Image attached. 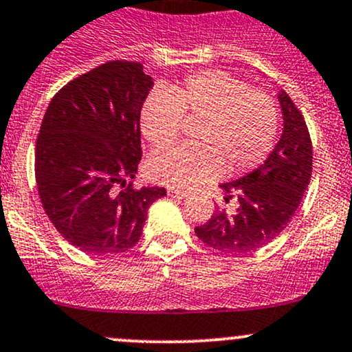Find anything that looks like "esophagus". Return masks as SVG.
<instances>
[{"label":"esophagus","mask_w":352,"mask_h":352,"mask_svg":"<svg viewBox=\"0 0 352 352\" xmlns=\"http://www.w3.org/2000/svg\"><path fill=\"white\" fill-rule=\"evenodd\" d=\"M168 195L172 199H186L187 197V192L186 190H179V188H168Z\"/></svg>","instance_id":"34e87169"}]
</instances>
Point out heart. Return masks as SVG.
<instances>
[{"label": "heart", "instance_id": "1", "mask_svg": "<svg viewBox=\"0 0 352 352\" xmlns=\"http://www.w3.org/2000/svg\"><path fill=\"white\" fill-rule=\"evenodd\" d=\"M184 118L202 120L195 131L199 146L162 148L146 164L151 179L177 188L207 182L223 166L231 175L256 168L272 151L278 128L272 99L221 70L194 74L180 86L148 94L140 129L146 142L164 146L179 135Z\"/></svg>", "mask_w": 352, "mask_h": 352}]
</instances>
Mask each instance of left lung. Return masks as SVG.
<instances>
[{"mask_svg":"<svg viewBox=\"0 0 352 352\" xmlns=\"http://www.w3.org/2000/svg\"><path fill=\"white\" fill-rule=\"evenodd\" d=\"M283 133L265 164L234 182L221 184L224 201L239 202L234 214L219 206L195 234L223 253L244 254L272 243L297 212L312 175V142L305 120L285 91L278 92Z\"/></svg>","mask_w":352,"mask_h":352,"instance_id":"8db88e82","label":"left lung"}]
</instances>
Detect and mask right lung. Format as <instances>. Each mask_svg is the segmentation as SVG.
<instances>
[{
	"mask_svg": "<svg viewBox=\"0 0 352 352\" xmlns=\"http://www.w3.org/2000/svg\"><path fill=\"white\" fill-rule=\"evenodd\" d=\"M153 79L140 62L113 60L52 98L35 146L40 201L62 238L80 251L118 254L142 238L164 187L133 188L142 160L140 111Z\"/></svg>",
	"mask_w": 352,
	"mask_h": 352,
	"instance_id": "right-lung-1",
	"label": "right lung"
}]
</instances>
